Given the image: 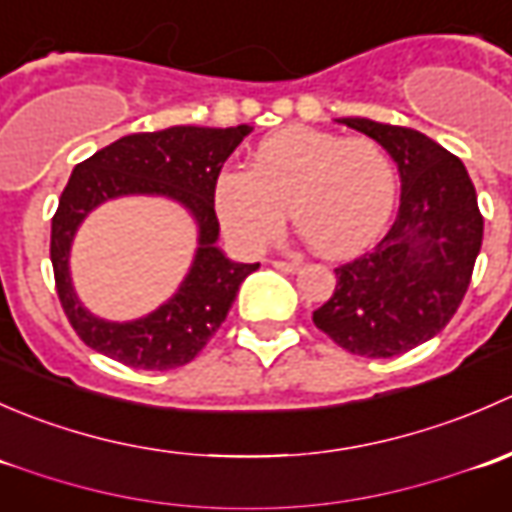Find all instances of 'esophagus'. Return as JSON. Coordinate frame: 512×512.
<instances>
[{
    "instance_id": "esophagus-1",
    "label": "esophagus",
    "mask_w": 512,
    "mask_h": 512,
    "mask_svg": "<svg viewBox=\"0 0 512 512\" xmlns=\"http://www.w3.org/2000/svg\"><path fill=\"white\" fill-rule=\"evenodd\" d=\"M272 267H275V270H280V272H287V275H294V272H299V262H285V260H275L272 262Z\"/></svg>"
}]
</instances>
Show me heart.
<instances>
[{"instance_id": "obj_1", "label": "heart", "mask_w": 512, "mask_h": 512, "mask_svg": "<svg viewBox=\"0 0 512 512\" xmlns=\"http://www.w3.org/2000/svg\"><path fill=\"white\" fill-rule=\"evenodd\" d=\"M396 193V165L376 141L289 126L257 143L250 170L220 175L215 213L235 245L260 250L289 210L319 255L349 257L381 235Z\"/></svg>"}]
</instances>
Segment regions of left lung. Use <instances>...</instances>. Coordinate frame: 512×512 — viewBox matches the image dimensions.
<instances>
[{
  "mask_svg": "<svg viewBox=\"0 0 512 512\" xmlns=\"http://www.w3.org/2000/svg\"><path fill=\"white\" fill-rule=\"evenodd\" d=\"M337 123L394 158L401 203L384 240L334 270V294L312 319L347 352L389 359L451 322L471 285L483 218L466 165L421 131L359 116Z\"/></svg>",
  "mask_w": 512,
  "mask_h": 512,
  "instance_id": "1",
  "label": "left lung"
}]
</instances>
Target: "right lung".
I'll return each mask as SVG.
<instances>
[{
    "label": "right lung",
    "instance_id": "add662e5",
    "mask_svg": "<svg viewBox=\"0 0 512 512\" xmlns=\"http://www.w3.org/2000/svg\"><path fill=\"white\" fill-rule=\"evenodd\" d=\"M252 126L208 128L170 126L131 133L79 163L61 193L51 220V265L56 292L86 347L133 369L165 371L198 356L225 322L245 277L260 267L235 262L218 247L215 183L230 153ZM128 194H148L178 202L199 230V247L189 275L175 295L146 318L111 323L83 307L70 280V245L75 232L98 204Z\"/></svg>",
    "mask_w": 512,
    "mask_h": 512
}]
</instances>
